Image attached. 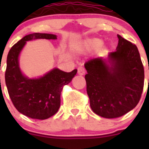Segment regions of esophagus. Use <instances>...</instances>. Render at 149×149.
<instances>
[{"label": "esophagus", "instance_id": "esophagus-1", "mask_svg": "<svg viewBox=\"0 0 149 149\" xmlns=\"http://www.w3.org/2000/svg\"><path fill=\"white\" fill-rule=\"evenodd\" d=\"M85 69L83 67H79V68H78V73H79V75H84V73H85Z\"/></svg>", "mask_w": 149, "mask_h": 149}]
</instances>
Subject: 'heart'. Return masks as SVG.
Instances as JSON below:
<instances>
[{"label":"heart","instance_id":"obj_1","mask_svg":"<svg viewBox=\"0 0 149 149\" xmlns=\"http://www.w3.org/2000/svg\"><path fill=\"white\" fill-rule=\"evenodd\" d=\"M102 44V40L99 38H91L86 40L85 42V45L88 48H97Z\"/></svg>","mask_w":149,"mask_h":149}]
</instances>
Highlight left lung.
<instances>
[{"mask_svg":"<svg viewBox=\"0 0 149 149\" xmlns=\"http://www.w3.org/2000/svg\"><path fill=\"white\" fill-rule=\"evenodd\" d=\"M118 37L115 52L84 64L90 107L94 113L109 119L136 107L144 85V68L137 47L119 34Z\"/></svg>","mask_w":149,"mask_h":149,"instance_id":"obj_1","label":"left lung"}]
</instances>
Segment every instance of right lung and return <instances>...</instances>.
I'll use <instances>...</instances> for the list:
<instances>
[{
  "instance_id": "add662e5",
  "label": "right lung",
  "mask_w": 149,
  "mask_h": 149,
  "mask_svg": "<svg viewBox=\"0 0 149 149\" xmlns=\"http://www.w3.org/2000/svg\"><path fill=\"white\" fill-rule=\"evenodd\" d=\"M37 39L56 40L57 36L33 33L16 43L7 56L5 80L12 103L20 113L32 119L45 120L58 111L63 88L71 81L77 70L67 73L55 68L38 79L24 76L19 68V54L26 42Z\"/></svg>"
}]
</instances>
